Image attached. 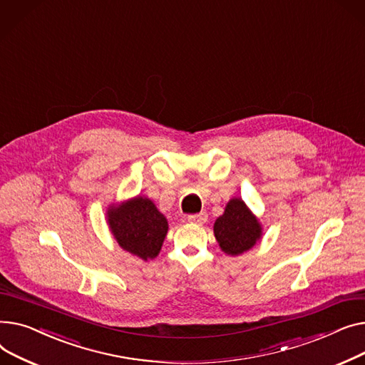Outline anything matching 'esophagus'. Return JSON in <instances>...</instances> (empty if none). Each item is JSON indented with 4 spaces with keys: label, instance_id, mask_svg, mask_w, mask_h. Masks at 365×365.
I'll list each match as a JSON object with an SVG mask.
<instances>
[{
    "label": "esophagus",
    "instance_id": "obj_1",
    "mask_svg": "<svg viewBox=\"0 0 365 365\" xmlns=\"http://www.w3.org/2000/svg\"><path fill=\"white\" fill-rule=\"evenodd\" d=\"M187 220L190 222H192V224L202 225V224H205L207 221V213L206 212H200V213H196V215H188Z\"/></svg>",
    "mask_w": 365,
    "mask_h": 365
}]
</instances>
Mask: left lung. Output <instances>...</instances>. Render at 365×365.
Here are the masks:
<instances>
[{
    "instance_id": "left-lung-1",
    "label": "left lung",
    "mask_w": 365,
    "mask_h": 365,
    "mask_svg": "<svg viewBox=\"0 0 365 365\" xmlns=\"http://www.w3.org/2000/svg\"><path fill=\"white\" fill-rule=\"evenodd\" d=\"M213 232L222 252L237 256L259 242L262 227L246 203L239 197H234L227 203L224 213L213 224Z\"/></svg>"
}]
</instances>
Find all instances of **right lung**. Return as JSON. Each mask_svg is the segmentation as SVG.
<instances>
[{"label": "right lung", "instance_id": "right-lung-1", "mask_svg": "<svg viewBox=\"0 0 365 365\" xmlns=\"http://www.w3.org/2000/svg\"><path fill=\"white\" fill-rule=\"evenodd\" d=\"M107 224L118 245L143 261L156 258L168 232L163 213L141 196L107 209Z\"/></svg>", "mask_w": 365, "mask_h": 365}]
</instances>
